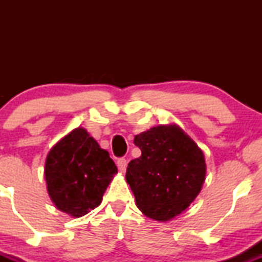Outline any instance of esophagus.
Instances as JSON below:
<instances>
[{"instance_id":"34e87169","label":"esophagus","mask_w":262,"mask_h":262,"mask_svg":"<svg viewBox=\"0 0 262 262\" xmlns=\"http://www.w3.org/2000/svg\"><path fill=\"white\" fill-rule=\"evenodd\" d=\"M127 159L125 158H119L118 160H117V165H118V169L121 171H124L125 169H127Z\"/></svg>"}]
</instances>
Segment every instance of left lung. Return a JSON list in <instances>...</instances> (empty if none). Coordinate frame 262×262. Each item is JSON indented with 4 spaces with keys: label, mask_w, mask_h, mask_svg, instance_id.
I'll use <instances>...</instances> for the list:
<instances>
[{
    "label": "left lung",
    "mask_w": 262,
    "mask_h": 262,
    "mask_svg": "<svg viewBox=\"0 0 262 262\" xmlns=\"http://www.w3.org/2000/svg\"><path fill=\"white\" fill-rule=\"evenodd\" d=\"M141 155L128 164L125 179L146 217L170 221L200 193L206 177L203 152L177 125L137 135Z\"/></svg>",
    "instance_id": "obj_1"
}]
</instances>
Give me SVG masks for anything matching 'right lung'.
<instances>
[{"label": "right lung", "mask_w": 262, "mask_h": 262, "mask_svg": "<svg viewBox=\"0 0 262 262\" xmlns=\"http://www.w3.org/2000/svg\"><path fill=\"white\" fill-rule=\"evenodd\" d=\"M117 166L83 128L66 135L50 150L45 180L52 201L62 212L82 217L100 206Z\"/></svg>", "instance_id": "add662e5"}]
</instances>
